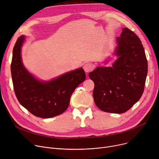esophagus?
I'll return each mask as SVG.
<instances>
[{
	"instance_id": "34e87169",
	"label": "esophagus",
	"mask_w": 159,
	"mask_h": 159,
	"mask_svg": "<svg viewBox=\"0 0 159 159\" xmlns=\"http://www.w3.org/2000/svg\"><path fill=\"white\" fill-rule=\"evenodd\" d=\"M93 68H94L93 66L89 63H87L84 65V70L85 72H86V73H88V72H90L91 71H92L93 70Z\"/></svg>"
}]
</instances>
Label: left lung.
Listing matches in <instances>:
<instances>
[{
  "instance_id": "left-lung-1",
  "label": "left lung",
  "mask_w": 159,
  "mask_h": 159,
  "mask_svg": "<svg viewBox=\"0 0 159 159\" xmlns=\"http://www.w3.org/2000/svg\"><path fill=\"white\" fill-rule=\"evenodd\" d=\"M119 58L112 67H97L89 73L95 84L93 98L100 110L113 113L127 111L143 95L148 61L141 41L127 28L116 37Z\"/></svg>"
}]
</instances>
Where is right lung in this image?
I'll return each instance as SVG.
<instances>
[{
  "mask_svg": "<svg viewBox=\"0 0 159 159\" xmlns=\"http://www.w3.org/2000/svg\"><path fill=\"white\" fill-rule=\"evenodd\" d=\"M24 37L17 39L13 50L11 77L15 95L20 104L31 114L48 119L64 113L71 96L86 79L84 70L79 68L49 82H40L24 68L20 50Z\"/></svg>",
  "mask_w": 159,
  "mask_h": 159,
  "instance_id": "right-lung-1",
  "label": "right lung"
}]
</instances>
